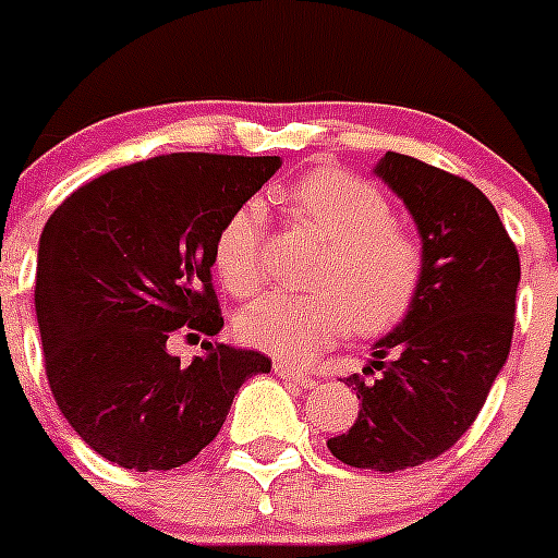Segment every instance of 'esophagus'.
Returning a JSON list of instances; mask_svg holds the SVG:
<instances>
[{"label":"esophagus","mask_w":558,"mask_h":558,"mask_svg":"<svg viewBox=\"0 0 558 558\" xmlns=\"http://www.w3.org/2000/svg\"><path fill=\"white\" fill-rule=\"evenodd\" d=\"M274 371L279 373L282 379L293 381V385H299V387H313V379H310V373L301 371V367L293 365V362L276 360V362H274Z\"/></svg>","instance_id":"1"}]
</instances>
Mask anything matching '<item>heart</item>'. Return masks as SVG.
<instances>
[{"mask_svg": "<svg viewBox=\"0 0 558 558\" xmlns=\"http://www.w3.org/2000/svg\"><path fill=\"white\" fill-rule=\"evenodd\" d=\"M295 221L326 240L310 274L313 293H268L238 318L248 345L290 362L313 360L354 326L379 335L412 310L426 274L415 232L398 227L390 198L367 179L340 168L310 171L290 187ZM268 218L259 202H243L223 218L213 243L221 282L252 295L263 282Z\"/></svg>", "mask_w": 558, "mask_h": 558, "instance_id": "b5f03b06", "label": "heart"}]
</instances>
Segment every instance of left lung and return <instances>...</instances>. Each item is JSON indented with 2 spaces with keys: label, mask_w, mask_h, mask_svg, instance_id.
Wrapping results in <instances>:
<instances>
[{
  "label": "left lung",
  "mask_w": 558,
  "mask_h": 558,
  "mask_svg": "<svg viewBox=\"0 0 558 558\" xmlns=\"http://www.w3.org/2000/svg\"><path fill=\"white\" fill-rule=\"evenodd\" d=\"M376 173L415 216L426 274L403 324L345 379L360 417L326 446L342 464L396 473L442 457L482 412L512 349L520 257L468 179L398 151Z\"/></svg>",
  "instance_id": "obj_1"
}]
</instances>
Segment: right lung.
<instances>
[{
	"instance_id": "right-lung-1",
	"label": "right lung",
	"mask_w": 558,
	"mask_h": 558,
	"mask_svg": "<svg viewBox=\"0 0 558 558\" xmlns=\"http://www.w3.org/2000/svg\"><path fill=\"white\" fill-rule=\"evenodd\" d=\"M282 166L279 157L173 151L101 173L46 223L35 313L49 390L99 457L171 470L221 432L259 351L202 342L191 365L177 335H218L213 243L223 218Z\"/></svg>"
}]
</instances>
